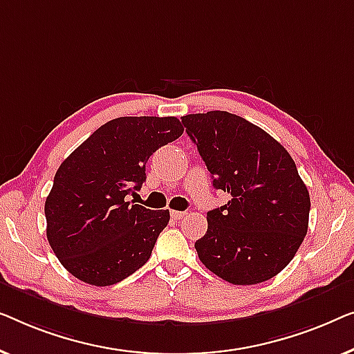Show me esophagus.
Here are the masks:
<instances>
[{"label": "esophagus", "instance_id": "esophagus-1", "mask_svg": "<svg viewBox=\"0 0 354 354\" xmlns=\"http://www.w3.org/2000/svg\"><path fill=\"white\" fill-rule=\"evenodd\" d=\"M170 215H171L173 220L179 221V220H183V218H184V215H186V213H184V212H178V210H171Z\"/></svg>", "mask_w": 354, "mask_h": 354}]
</instances>
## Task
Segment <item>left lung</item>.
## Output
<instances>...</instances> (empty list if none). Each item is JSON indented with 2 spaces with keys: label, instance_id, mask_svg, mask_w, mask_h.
Segmentation results:
<instances>
[{
  "label": "left lung",
  "instance_id": "obj_1",
  "mask_svg": "<svg viewBox=\"0 0 354 354\" xmlns=\"http://www.w3.org/2000/svg\"><path fill=\"white\" fill-rule=\"evenodd\" d=\"M213 178L229 194L207 213L197 255L213 274L253 286L279 274L308 231L310 192L282 144L265 129L225 111L181 118Z\"/></svg>",
  "mask_w": 354,
  "mask_h": 354
}]
</instances>
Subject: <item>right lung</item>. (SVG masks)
<instances>
[{
    "label": "right lung",
    "instance_id": "add662e5",
    "mask_svg": "<svg viewBox=\"0 0 354 354\" xmlns=\"http://www.w3.org/2000/svg\"><path fill=\"white\" fill-rule=\"evenodd\" d=\"M183 131L176 117L113 118L61 163L44 215L49 245L72 276L112 286L151 258L170 212L127 197L146 181L149 157Z\"/></svg>",
    "mask_w": 354,
    "mask_h": 354
}]
</instances>
